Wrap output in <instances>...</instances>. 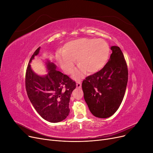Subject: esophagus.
Returning <instances> with one entry per match:
<instances>
[{
  "label": "esophagus",
  "mask_w": 153,
  "mask_h": 153,
  "mask_svg": "<svg viewBox=\"0 0 153 153\" xmlns=\"http://www.w3.org/2000/svg\"><path fill=\"white\" fill-rule=\"evenodd\" d=\"M81 87H82V83L80 82H76V87L80 88Z\"/></svg>",
  "instance_id": "1"
}]
</instances>
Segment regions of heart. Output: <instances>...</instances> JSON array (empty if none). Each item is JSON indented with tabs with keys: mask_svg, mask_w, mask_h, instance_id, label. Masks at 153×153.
I'll return each mask as SVG.
<instances>
[{
	"mask_svg": "<svg viewBox=\"0 0 153 153\" xmlns=\"http://www.w3.org/2000/svg\"><path fill=\"white\" fill-rule=\"evenodd\" d=\"M109 52V46L103 39L80 38L66 43L63 52L57 55V59L66 73L72 71L76 60L80 66L74 72L73 76L78 78L85 71L91 74L103 68L107 62Z\"/></svg>",
	"mask_w": 153,
	"mask_h": 153,
	"instance_id": "obj_1",
	"label": "heart"
}]
</instances>
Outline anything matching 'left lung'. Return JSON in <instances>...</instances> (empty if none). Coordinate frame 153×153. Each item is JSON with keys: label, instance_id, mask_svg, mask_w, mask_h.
Returning <instances> with one entry per match:
<instances>
[{"label": "left lung", "instance_id": "obj_1", "mask_svg": "<svg viewBox=\"0 0 153 153\" xmlns=\"http://www.w3.org/2000/svg\"><path fill=\"white\" fill-rule=\"evenodd\" d=\"M109 61L99 71L83 80L84 100L96 117L107 118L116 112L123 100L128 78V66L121 50L111 47Z\"/></svg>", "mask_w": 153, "mask_h": 153}]
</instances>
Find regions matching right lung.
<instances>
[{
  "label": "right lung",
  "instance_id": "1",
  "mask_svg": "<svg viewBox=\"0 0 153 153\" xmlns=\"http://www.w3.org/2000/svg\"><path fill=\"white\" fill-rule=\"evenodd\" d=\"M37 49L29 61L25 73L26 91L31 103L41 117L50 123L65 119L69 113V103L76 82L56 69L53 63L48 61V72L41 76L31 69L30 62L39 53Z\"/></svg>",
  "mask_w": 153,
  "mask_h": 153
}]
</instances>
